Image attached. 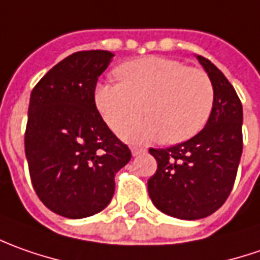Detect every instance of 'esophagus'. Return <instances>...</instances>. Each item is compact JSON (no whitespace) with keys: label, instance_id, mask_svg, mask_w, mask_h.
I'll use <instances>...</instances> for the list:
<instances>
[{"label":"esophagus","instance_id":"obj_1","mask_svg":"<svg viewBox=\"0 0 260 260\" xmlns=\"http://www.w3.org/2000/svg\"><path fill=\"white\" fill-rule=\"evenodd\" d=\"M142 152H145V148L132 147V155H134V157H135V155H139V154H142Z\"/></svg>","mask_w":260,"mask_h":260}]
</instances>
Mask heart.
<instances>
[{
	"instance_id": "obj_1",
	"label": "heart",
	"mask_w": 260,
	"mask_h": 260,
	"mask_svg": "<svg viewBox=\"0 0 260 260\" xmlns=\"http://www.w3.org/2000/svg\"><path fill=\"white\" fill-rule=\"evenodd\" d=\"M116 76L119 82L96 86L94 105L115 132L125 129L122 137L128 141L161 138L166 144H178L199 134L210 119L214 86L202 69L148 56L123 63ZM144 112L150 119L131 127Z\"/></svg>"
}]
</instances>
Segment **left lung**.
Instances as JSON below:
<instances>
[{"instance_id": "obj_1", "label": "left lung", "mask_w": 260, "mask_h": 260, "mask_svg": "<svg viewBox=\"0 0 260 260\" xmlns=\"http://www.w3.org/2000/svg\"><path fill=\"white\" fill-rule=\"evenodd\" d=\"M214 86L206 126L170 148H149L157 171L148 192L158 210L183 220L207 217L224 204L236 180L243 149V109L235 87L209 58L197 56Z\"/></svg>"}]
</instances>
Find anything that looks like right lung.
Segmentation results:
<instances>
[{"mask_svg":"<svg viewBox=\"0 0 260 260\" xmlns=\"http://www.w3.org/2000/svg\"><path fill=\"white\" fill-rule=\"evenodd\" d=\"M112 53L77 51L34 86L24 137L31 184L41 203L63 217L83 219L103 210L115 175L131 149L102 119L94 87Z\"/></svg>","mask_w":260,"mask_h":260,"instance_id":"obj_1","label":"right lung"}]
</instances>
